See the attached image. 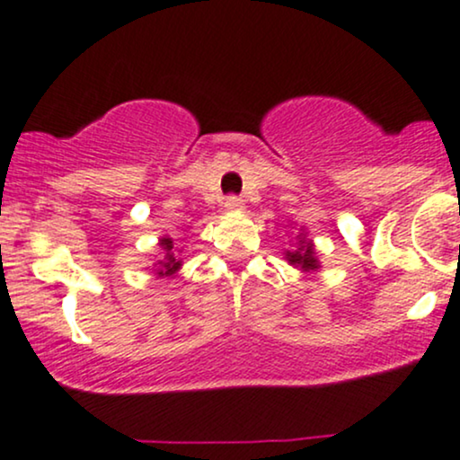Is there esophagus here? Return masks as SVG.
I'll list each match as a JSON object with an SVG mask.
<instances>
[{"mask_svg": "<svg viewBox=\"0 0 460 460\" xmlns=\"http://www.w3.org/2000/svg\"><path fill=\"white\" fill-rule=\"evenodd\" d=\"M242 205H244V203H242L240 197H226L223 208L226 209V212H240Z\"/></svg>", "mask_w": 460, "mask_h": 460, "instance_id": "esophagus-1", "label": "esophagus"}]
</instances>
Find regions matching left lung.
<instances>
[{
    "instance_id": "1",
    "label": "left lung",
    "mask_w": 460,
    "mask_h": 460,
    "mask_svg": "<svg viewBox=\"0 0 460 460\" xmlns=\"http://www.w3.org/2000/svg\"><path fill=\"white\" fill-rule=\"evenodd\" d=\"M296 242L298 244L294 246L292 251H285V261L303 272H318L322 266H320L318 255H315L314 240H307L305 231L300 229V234L296 235Z\"/></svg>"
}]
</instances>
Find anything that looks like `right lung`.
Masks as SVG:
<instances>
[{
  "label": "right lung",
  "instance_id": "right-lung-1",
  "mask_svg": "<svg viewBox=\"0 0 460 460\" xmlns=\"http://www.w3.org/2000/svg\"><path fill=\"white\" fill-rule=\"evenodd\" d=\"M160 252H157L155 257V272L157 277L164 279V277H175V274L181 270V260H179V252L175 244H172V237H160Z\"/></svg>",
  "mask_w": 460,
  "mask_h": 460
}]
</instances>
